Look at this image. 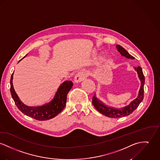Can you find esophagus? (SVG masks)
Returning a JSON list of instances; mask_svg holds the SVG:
<instances>
[{
  "instance_id": "esophagus-1",
  "label": "esophagus",
  "mask_w": 160,
  "mask_h": 160,
  "mask_svg": "<svg viewBox=\"0 0 160 160\" xmlns=\"http://www.w3.org/2000/svg\"><path fill=\"white\" fill-rule=\"evenodd\" d=\"M88 77V74L85 71H81L75 75L74 77V82L75 83H79L85 80Z\"/></svg>"
}]
</instances>
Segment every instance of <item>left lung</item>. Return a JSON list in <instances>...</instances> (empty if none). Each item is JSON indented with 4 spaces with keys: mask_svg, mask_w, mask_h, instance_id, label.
<instances>
[{
    "mask_svg": "<svg viewBox=\"0 0 160 160\" xmlns=\"http://www.w3.org/2000/svg\"><path fill=\"white\" fill-rule=\"evenodd\" d=\"M117 49L120 52V53L123 56L125 57L126 58H131V59H134L135 58L132 56L130 54L128 53V52L125 49H124L123 48L119 45H117ZM136 71H137L139 78L141 80V88L139 91L138 96L137 98L133 100L128 105L125 106V107L120 108V109H116V108H112L111 107H107L106 105H103V103L100 101L98 98L96 97V95L94 94V96L92 97V103L95 107V108L102 113V114L108 117L111 118H118L121 117H123V116H127L131 114L133 111L135 110L137 108V107L139 106V103L142 102L144 98V82H145V78L144 75L142 72V68L140 66L138 67H135V68Z\"/></svg>",
    "mask_w": 160,
    "mask_h": 160,
    "instance_id": "obj_1",
    "label": "left lung"
}]
</instances>
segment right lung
Returning a JSON list of instances; mask_svg holds the SVG:
<instances>
[{
  "label": "right lung",
  "mask_w": 160,
  "mask_h": 160,
  "mask_svg": "<svg viewBox=\"0 0 160 160\" xmlns=\"http://www.w3.org/2000/svg\"><path fill=\"white\" fill-rule=\"evenodd\" d=\"M21 60H19V62ZM12 75L10 79V92L12 97L18 109L26 116L38 121H47L57 116L65 107L68 93L73 85L71 81H65L63 82L59 86L54 98L48 103L42 106L28 107L22 103L14 89L12 86Z\"/></svg>",
  "instance_id": "1"
}]
</instances>
